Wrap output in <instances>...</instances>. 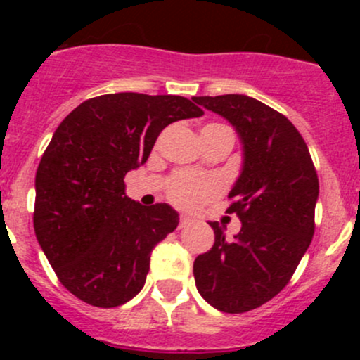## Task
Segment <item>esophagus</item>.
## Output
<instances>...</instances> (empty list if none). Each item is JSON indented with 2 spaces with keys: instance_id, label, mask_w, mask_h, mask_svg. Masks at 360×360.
Returning <instances> with one entry per match:
<instances>
[{
  "instance_id": "esophagus-1",
  "label": "esophagus",
  "mask_w": 360,
  "mask_h": 360,
  "mask_svg": "<svg viewBox=\"0 0 360 360\" xmlns=\"http://www.w3.org/2000/svg\"><path fill=\"white\" fill-rule=\"evenodd\" d=\"M190 223H191V217L190 216H184V214H183V216L179 217V228L188 226V224H190Z\"/></svg>"
}]
</instances>
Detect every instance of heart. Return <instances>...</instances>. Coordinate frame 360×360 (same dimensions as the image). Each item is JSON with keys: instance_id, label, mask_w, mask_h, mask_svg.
Listing matches in <instances>:
<instances>
[{"instance_id": "1", "label": "heart", "mask_w": 360, "mask_h": 360, "mask_svg": "<svg viewBox=\"0 0 360 360\" xmlns=\"http://www.w3.org/2000/svg\"><path fill=\"white\" fill-rule=\"evenodd\" d=\"M214 130H230L219 123H210L203 127L202 132H214ZM223 190V183L217 176H202V174L191 172H177L172 179L169 181V193L170 202L176 203L183 209H195L200 207L210 198L216 197Z\"/></svg>"}]
</instances>
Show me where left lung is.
I'll return each mask as SVG.
<instances>
[{
    "label": "left lung",
    "instance_id": "obj_1",
    "mask_svg": "<svg viewBox=\"0 0 360 360\" xmlns=\"http://www.w3.org/2000/svg\"><path fill=\"white\" fill-rule=\"evenodd\" d=\"M223 116L242 143V170L228 197L242 228L226 238L214 230V245L193 263L203 300L226 314H244L270 301L291 281L314 237L319 179L296 127L266 104L242 94L193 97Z\"/></svg>",
    "mask_w": 360,
    "mask_h": 360
}]
</instances>
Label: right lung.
I'll return each instance as SVG.
<instances>
[{"instance_id": "obj_1", "label": "right lung", "mask_w": 360, "mask_h": 360, "mask_svg": "<svg viewBox=\"0 0 360 360\" xmlns=\"http://www.w3.org/2000/svg\"><path fill=\"white\" fill-rule=\"evenodd\" d=\"M202 115L186 97L120 92L85 101L57 127L36 170L32 221L69 292L112 308L143 289L151 250L179 214L130 200L123 177L146 163L167 125Z\"/></svg>"}]
</instances>
